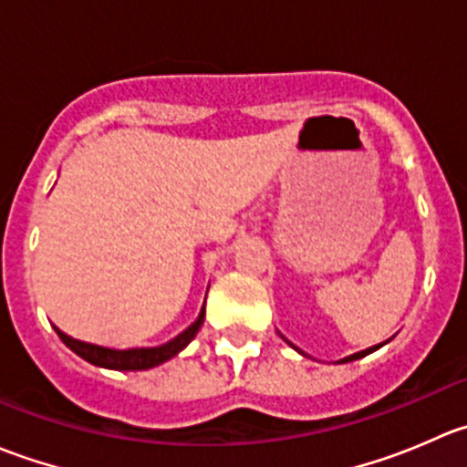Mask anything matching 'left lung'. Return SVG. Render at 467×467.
Instances as JSON below:
<instances>
[{"mask_svg": "<svg viewBox=\"0 0 467 467\" xmlns=\"http://www.w3.org/2000/svg\"><path fill=\"white\" fill-rule=\"evenodd\" d=\"M277 334H280V332H277ZM280 337H282V334H280ZM282 338H285V337H282ZM285 341H286V338H285ZM389 341H390V338H389ZM389 341H384V343H378V346H370V348H366V350H361V352H355V355H350V357H343V359L338 361V364H348V361H357V359H361V357H366V355H370V352L379 350V348H381V346H386V343H389ZM286 343H289V346L294 348L296 352H300V355H303V357H309V355H305V352L300 350V348H296L294 343H291V341H286Z\"/></svg>", "mask_w": 467, "mask_h": 467, "instance_id": "left-lung-1", "label": "left lung"}]
</instances>
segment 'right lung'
<instances>
[{"mask_svg":"<svg viewBox=\"0 0 467 467\" xmlns=\"http://www.w3.org/2000/svg\"><path fill=\"white\" fill-rule=\"evenodd\" d=\"M205 318V305L201 309L199 318L185 329V332L178 334L176 338L171 341L162 343V346L155 348H129V350H117V348H103L97 346V343H88V341H78V338L69 337L65 334L63 329H58L54 325L56 334L60 337V341L69 348L72 352H77L81 359L89 361L92 366H99V368H108V370H149L155 368V366L164 364L171 357H176L178 352L185 350L190 346L192 338L196 337V332L201 329Z\"/></svg>","mask_w":467,"mask_h":467,"instance_id":"1","label":"right lung"}]
</instances>
